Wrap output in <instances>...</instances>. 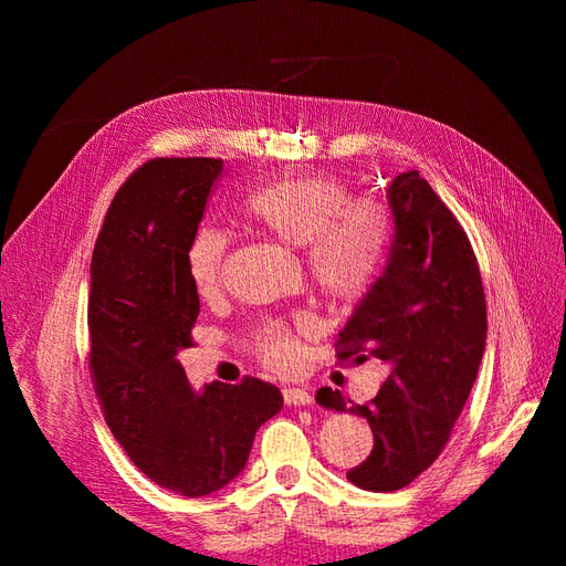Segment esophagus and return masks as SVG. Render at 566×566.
Here are the masks:
<instances>
[{"mask_svg": "<svg viewBox=\"0 0 566 566\" xmlns=\"http://www.w3.org/2000/svg\"><path fill=\"white\" fill-rule=\"evenodd\" d=\"M284 403L286 406H308L311 401H314V396H311V391L306 389H298V387H290L284 389Z\"/></svg>", "mask_w": 566, "mask_h": 566, "instance_id": "esophagus-1", "label": "esophagus"}]
</instances>
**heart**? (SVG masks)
I'll list each match as a JSON object with an SVG mask.
<instances>
[{"label": "heart", "instance_id": "b5f03b06", "mask_svg": "<svg viewBox=\"0 0 566 566\" xmlns=\"http://www.w3.org/2000/svg\"><path fill=\"white\" fill-rule=\"evenodd\" d=\"M240 216L282 245L304 248L308 272L323 292L338 298L363 294L375 280L391 238V219L375 199L353 201L345 182L328 175L284 177L252 191ZM228 235L219 228H199L191 235L185 264L191 290L213 298L221 290ZM311 328L308 318L294 326L270 323L255 335L260 357L272 369L290 371L298 363L296 333Z\"/></svg>", "mask_w": 566, "mask_h": 566}]
</instances>
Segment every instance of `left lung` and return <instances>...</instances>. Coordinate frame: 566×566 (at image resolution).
Listing matches in <instances>:
<instances>
[{"label":"left lung","instance_id":"obj_1","mask_svg":"<svg viewBox=\"0 0 566 566\" xmlns=\"http://www.w3.org/2000/svg\"><path fill=\"white\" fill-rule=\"evenodd\" d=\"M394 240L379 280L359 298L338 359L387 367L369 403L323 387L316 401L363 416L375 448L347 472L367 491H396L436 462L474 387L486 347V302L474 250L452 211L416 170L391 179Z\"/></svg>","mask_w":566,"mask_h":566}]
</instances>
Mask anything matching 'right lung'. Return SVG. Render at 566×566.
I'll use <instances>...</instances> for the list:
<instances>
[{"instance_id": "1", "label": "right lung", "mask_w": 566, "mask_h": 566, "mask_svg": "<svg viewBox=\"0 0 566 566\" xmlns=\"http://www.w3.org/2000/svg\"><path fill=\"white\" fill-rule=\"evenodd\" d=\"M221 172L213 158L138 167L116 191L90 264V367L106 423L143 474L189 499L231 484L284 403L255 377L191 389L177 359L199 316L185 252Z\"/></svg>"}]
</instances>
